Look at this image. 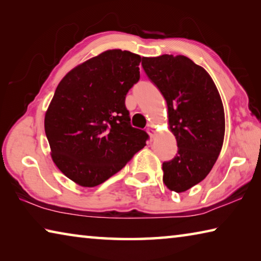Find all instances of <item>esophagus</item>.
<instances>
[{
  "instance_id": "1",
  "label": "esophagus",
  "mask_w": 261,
  "mask_h": 261,
  "mask_svg": "<svg viewBox=\"0 0 261 261\" xmlns=\"http://www.w3.org/2000/svg\"><path fill=\"white\" fill-rule=\"evenodd\" d=\"M147 134L149 135V137H151V138H154V137H155V130H154L153 126H148L147 127Z\"/></svg>"
}]
</instances>
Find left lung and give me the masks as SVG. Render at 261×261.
I'll return each mask as SVG.
<instances>
[{
    "mask_svg": "<svg viewBox=\"0 0 261 261\" xmlns=\"http://www.w3.org/2000/svg\"><path fill=\"white\" fill-rule=\"evenodd\" d=\"M143 68L167 101L168 127L178 151L162 163V180L184 192L200 183L219 158L226 120L220 93L206 70L183 55L143 57Z\"/></svg>",
    "mask_w": 261,
    "mask_h": 261,
    "instance_id": "left-lung-1",
    "label": "left lung"
}]
</instances>
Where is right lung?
<instances>
[{
  "instance_id": "1",
  "label": "right lung",
  "mask_w": 261,
  "mask_h": 261,
  "mask_svg": "<svg viewBox=\"0 0 261 261\" xmlns=\"http://www.w3.org/2000/svg\"><path fill=\"white\" fill-rule=\"evenodd\" d=\"M141 56L108 49L78 64L56 87L45 114L50 155L69 179L93 188L120 171L146 145L130 124L127 91L139 81Z\"/></svg>"
}]
</instances>
